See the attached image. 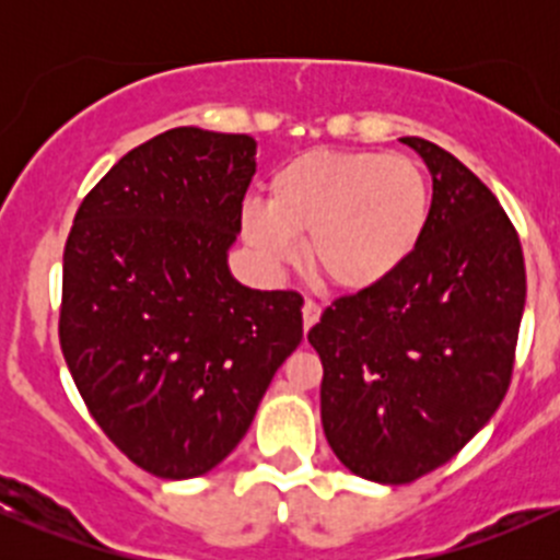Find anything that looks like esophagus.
<instances>
[{
    "instance_id": "1",
    "label": "esophagus",
    "mask_w": 560,
    "mask_h": 560,
    "mask_svg": "<svg viewBox=\"0 0 560 560\" xmlns=\"http://www.w3.org/2000/svg\"><path fill=\"white\" fill-rule=\"evenodd\" d=\"M319 314H322V308H319V303H314V301H306L303 303V327H314L316 322H319Z\"/></svg>"
}]
</instances>
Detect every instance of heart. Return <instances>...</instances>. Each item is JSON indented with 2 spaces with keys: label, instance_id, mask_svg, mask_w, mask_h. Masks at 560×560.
Instances as JSON below:
<instances>
[{
  "label": "heart",
  "instance_id": "b5f03b06",
  "mask_svg": "<svg viewBox=\"0 0 560 560\" xmlns=\"http://www.w3.org/2000/svg\"><path fill=\"white\" fill-rule=\"evenodd\" d=\"M431 213L422 167L406 154L306 151L268 184V202H246L241 230L268 268L301 259L308 238L314 273L360 292L398 273L420 246Z\"/></svg>",
  "mask_w": 560,
  "mask_h": 560
}]
</instances>
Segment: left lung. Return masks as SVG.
I'll use <instances>...</instances> for the list:
<instances>
[{
	"instance_id": "1",
	"label": "left lung",
	"mask_w": 560,
	"mask_h": 560,
	"mask_svg": "<svg viewBox=\"0 0 560 560\" xmlns=\"http://www.w3.org/2000/svg\"><path fill=\"white\" fill-rule=\"evenodd\" d=\"M400 140L433 178L420 246L308 330L325 369L327 444L382 485L444 466L488 425L510 387L525 306L521 238L493 191L431 140Z\"/></svg>"
}]
</instances>
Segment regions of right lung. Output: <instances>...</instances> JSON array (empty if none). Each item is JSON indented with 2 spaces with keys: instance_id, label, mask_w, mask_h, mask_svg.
<instances>
[{
  "instance_id": "1",
  "label": "right lung",
  "mask_w": 560,
  "mask_h": 560,
  "mask_svg": "<svg viewBox=\"0 0 560 560\" xmlns=\"http://www.w3.org/2000/svg\"><path fill=\"white\" fill-rule=\"evenodd\" d=\"M254 154L248 135L167 129L103 175L67 238V369L154 477H200L233 453L303 338L298 292L248 290L228 268Z\"/></svg>"
}]
</instances>
